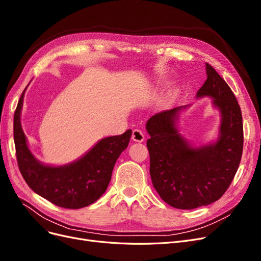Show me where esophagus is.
<instances>
[{
    "label": "esophagus",
    "instance_id": "esophagus-1",
    "mask_svg": "<svg viewBox=\"0 0 261 261\" xmlns=\"http://www.w3.org/2000/svg\"><path fill=\"white\" fill-rule=\"evenodd\" d=\"M144 139H145L144 132H143L142 130H140V129H134V130L132 131V140H133L134 142L141 143V142L144 141Z\"/></svg>",
    "mask_w": 261,
    "mask_h": 261
}]
</instances>
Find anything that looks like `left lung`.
<instances>
[{"mask_svg":"<svg viewBox=\"0 0 261 261\" xmlns=\"http://www.w3.org/2000/svg\"><path fill=\"white\" fill-rule=\"evenodd\" d=\"M207 80L197 97L210 96L222 114L215 144L192 148L178 133L175 120L181 109L156 113L146 123L150 138V177L160 197L177 209L191 210L219 200L239 167L243 150V122L239 103L228 84L206 64Z\"/></svg>","mask_w":261,"mask_h":261,"instance_id":"8db88e82","label":"left lung"}]
</instances>
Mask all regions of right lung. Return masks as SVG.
Segmentation results:
<instances>
[{"label":"right lung","mask_w":261,"mask_h":261,"mask_svg":"<svg viewBox=\"0 0 261 261\" xmlns=\"http://www.w3.org/2000/svg\"><path fill=\"white\" fill-rule=\"evenodd\" d=\"M24 92L25 89L14 115L16 156L22 177L35 193L59 207L80 209L95 202L106 192L113 168L127 148L132 131L101 140L80 160L69 165H43L31 153L20 123Z\"/></svg>","instance_id":"right-lung-1"}]
</instances>
